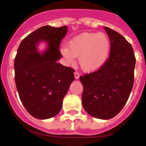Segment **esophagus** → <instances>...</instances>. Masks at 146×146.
Wrapping results in <instances>:
<instances>
[{
	"label": "esophagus",
	"mask_w": 146,
	"mask_h": 146,
	"mask_svg": "<svg viewBox=\"0 0 146 146\" xmlns=\"http://www.w3.org/2000/svg\"><path fill=\"white\" fill-rule=\"evenodd\" d=\"M74 77H75L76 80L79 78V77H80V74H79V73H78V72H74Z\"/></svg>",
	"instance_id": "34e87169"
}]
</instances>
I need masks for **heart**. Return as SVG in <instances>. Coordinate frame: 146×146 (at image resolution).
Here are the masks:
<instances>
[{
    "instance_id": "heart-1",
    "label": "heart",
    "mask_w": 146,
    "mask_h": 146,
    "mask_svg": "<svg viewBox=\"0 0 146 146\" xmlns=\"http://www.w3.org/2000/svg\"><path fill=\"white\" fill-rule=\"evenodd\" d=\"M67 47L61 46L60 52L66 65L74 64L76 57L86 72L97 71L106 63L111 50L109 37L102 33H83L69 42Z\"/></svg>"
}]
</instances>
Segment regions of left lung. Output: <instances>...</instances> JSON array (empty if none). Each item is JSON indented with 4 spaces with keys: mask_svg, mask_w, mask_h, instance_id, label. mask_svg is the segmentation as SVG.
Masks as SVG:
<instances>
[{
    "mask_svg": "<svg viewBox=\"0 0 146 146\" xmlns=\"http://www.w3.org/2000/svg\"><path fill=\"white\" fill-rule=\"evenodd\" d=\"M111 50L99 70L80 77L83 86L82 107L90 115L108 120L123 109L134 84L136 59L131 45L118 32L104 27Z\"/></svg>",
    "mask_w": 146,
    "mask_h": 146,
    "instance_id": "8db88e82",
    "label": "left lung"
}]
</instances>
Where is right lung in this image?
I'll use <instances>...</instances> for the list:
<instances>
[{"instance_id": "obj_1", "label": "right lung", "mask_w": 146, "mask_h": 146, "mask_svg": "<svg viewBox=\"0 0 146 146\" xmlns=\"http://www.w3.org/2000/svg\"><path fill=\"white\" fill-rule=\"evenodd\" d=\"M67 26L45 25L22 41L15 59V83L27 111L37 119H48L60 111L63 99L74 80V69L58 63L59 46ZM44 42L46 47L38 50Z\"/></svg>"}]
</instances>
